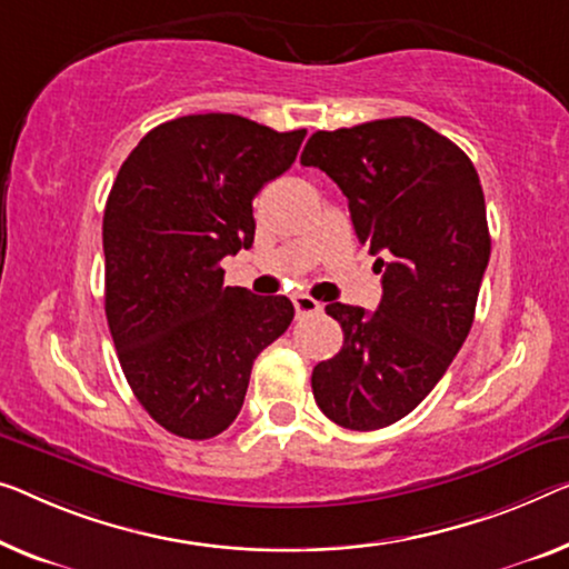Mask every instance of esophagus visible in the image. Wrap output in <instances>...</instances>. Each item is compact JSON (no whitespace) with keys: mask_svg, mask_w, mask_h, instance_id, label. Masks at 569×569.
Masks as SVG:
<instances>
[{"mask_svg":"<svg viewBox=\"0 0 569 569\" xmlns=\"http://www.w3.org/2000/svg\"><path fill=\"white\" fill-rule=\"evenodd\" d=\"M293 309H296V317L303 319V317H313V313H319L321 303L313 301L311 296H307V293H296L293 296Z\"/></svg>","mask_w":569,"mask_h":569,"instance_id":"34e87169","label":"esophagus"}]
</instances>
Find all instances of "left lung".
Here are the masks:
<instances>
[{
    "instance_id": "8db88e82",
    "label": "left lung",
    "mask_w": 569,
    "mask_h": 569,
    "mask_svg": "<svg viewBox=\"0 0 569 569\" xmlns=\"http://www.w3.org/2000/svg\"><path fill=\"white\" fill-rule=\"evenodd\" d=\"M301 166L325 171L370 244L378 311L332 301L345 345L311 372L317 406L352 431L396 423L429 396L468 337L490 258L486 199L472 160L413 117L313 132Z\"/></svg>"
}]
</instances>
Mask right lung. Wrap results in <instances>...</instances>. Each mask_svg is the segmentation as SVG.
<instances>
[{"label": "right lung", "instance_id": "add662e5", "mask_svg": "<svg viewBox=\"0 0 569 569\" xmlns=\"http://www.w3.org/2000/svg\"><path fill=\"white\" fill-rule=\"evenodd\" d=\"M303 134L240 114L178 117L138 142L109 191V332L134 398L176 437L222 435L252 362L291 325L286 296L224 286L219 262L252 244V199L291 168Z\"/></svg>", "mask_w": 569, "mask_h": 569}]
</instances>
